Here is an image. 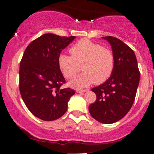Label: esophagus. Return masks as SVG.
I'll return each mask as SVG.
<instances>
[{
    "mask_svg": "<svg viewBox=\"0 0 154 154\" xmlns=\"http://www.w3.org/2000/svg\"><path fill=\"white\" fill-rule=\"evenodd\" d=\"M87 91H88V90H87V89H84V90H83V89H77V90H76V91H77V93H83V92H86Z\"/></svg>",
    "mask_w": 154,
    "mask_h": 154,
    "instance_id": "obj_1",
    "label": "esophagus"
}]
</instances>
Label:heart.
<instances>
[{
  "label": "heart",
  "mask_w": 154,
  "mask_h": 154,
  "mask_svg": "<svg viewBox=\"0 0 154 154\" xmlns=\"http://www.w3.org/2000/svg\"><path fill=\"white\" fill-rule=\"evenodd\" d=\"M71 55L63 54L58 64L66 78L74 77L82 69L83 72L70 82L74 88H84L91 83H103L112 74L115 57L112 52L88 39H81L70 49Z\"/></svg>",
  "instance_id": "b5f03b06"
}]
</instances>
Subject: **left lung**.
<instances>
[{"label": "left lung", "mask_w": 154, "mask_h": 154, "mask_svg": "<svg viewBox=\"0 0 154 154\" xmlns=\"http://www.w3.org/2000/svg\"><path fill=\"white\" fill-rule=\"evenodd\" d=\"M103 38L112 46L115 57L112 74L105 83L91 88L97 96L88 106L93 119L103 124H112L127 114L133 104L139 83L140 72L133 50L113 36Z\"/></svg>", "instance_id": "1"}]
</instances>
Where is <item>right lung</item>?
<instances>
[{"label":"right lung","mask_w":154,"mask_h":154,"mask_svg":"<svg viewBox=\"0 0 154 154\" xmlns=\"http://www.w3.org/2000/svg\"><path fill=\"white\" fill-rule=\"evenodd\" d=\"M75 36L46 33L33 40L24 51L20 63L19 89L26 106L43 121L58 119L66 113L70 97L75 94L66 83L59 67L62 51Z\"/></svg>","instance_id":"add662e5"}]
</instances>
